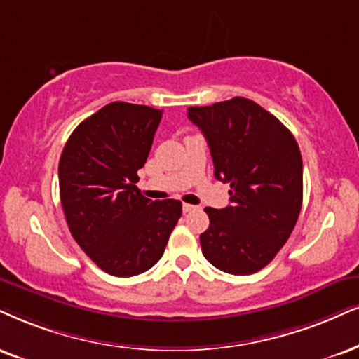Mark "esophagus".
<instances>
[{
    "label": "esophagus",
    "mask_w": 359,
    "mask_h": 359,
    "mask_svg": "<svg viewBox=\"0 0 359 359\" xmlns=\"http://www.w3.org/2000/svg\"><path fill=\"white\" fill-rule=\"evenodd\" d=\"M198 206H193V205H188V203H184L183 205V213H191V211H196Z\"/></svg>",
    "instance_id": "34e87169"
}]
</instances>
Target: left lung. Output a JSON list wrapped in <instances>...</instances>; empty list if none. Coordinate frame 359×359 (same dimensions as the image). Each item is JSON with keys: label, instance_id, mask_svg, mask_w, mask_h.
<instances>
[{"label": "left lung", "instance_id": "1", "mask_svg": "<svg viewBox=\"0 0 359 359\" xmlns=\"http://www.w3.org/2000/svg\"><path fill=\"white\" fill-rule=\"evenodd\" d=\"M210 146L216 180L231 205L205 208V258L231 274H253L276 256L303 203V161L291 131L255 101L236 98L188 108Z\"/></svg>", "mask_w": 359, "mask_h": 359}]
</instances>
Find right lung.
Masks as SVG:
<instances>
[{
  "mask_svg": "<svg viewBox=\"0 0 359 359\" xmlns=\"http://www.w3.org/2000/svg\"><path fill=\"white\" fill-rule=\"evenodd\" d=\"M163 111L116 101L79 123L60 158V200L74 241L113 276H136L165 253L181 201L136 187Z\"/></svg>",
  "mask_w": 359,
  "mask_h": 359,
  "instance_id": "1",
  "label": "right lung"
}]
</instances>
